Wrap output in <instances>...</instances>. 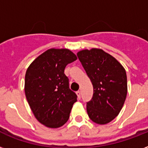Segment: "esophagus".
Returning a JSON list of instances; mask_svg holds the SVG:
<instances>
[{
	"label": "esophagus",
	"mask_w": 148,
	"mask_h": 148,
	"mask_svg": "<svg viewBox=\"0 0 148 148\" xmlns=\"http://www.w3.org/2000/svg\"><path fill=\"white\" fill-rule=\"evenodd\" d=\"M76 94H77V97H78L79 99L81 98V91H80V90H77V91L76 92Z\"/></svg>",
	"instance_id": "obj_1"
}]
</instances>
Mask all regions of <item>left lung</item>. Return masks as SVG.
<instances>
[{
	"mask_svg": "<svg viewBox=\"0 0 148 148\" xmlns=\"http://www.w3.org/2000/svg\"><path fill=\"white\" fill-rule=\"evenodd\" d=\"M77 55L94 88L92 99L87 103L88 116L96 124H108L119 114L126 99V71L102 49L81 50Z\"/></svg>",
	"mask_w": 148,
	"mask_h": 148,
	"instance_id": "left-lung-1",
	"label": "left lung"
}]
</instances>
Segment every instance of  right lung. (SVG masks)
I'll list each match as a JSON object with an SVG mask.
<instances>
[{"mask_svg":"<svg viewBox=\"0 0 148 148\" xmlns=\"http://www.w3.org/2000/svg\"><path fill=\"white\" fill-rule=\"evenodd\" d=\"M77 59L69 49L51 48L38 56L27 69V101L36 119L47 127H60L69 119L77 95L70 89L64 69Z\"/></svg>","mask_w":148,"mask_h":148,"instance_id":"right-lung-1","label":"right lung"}]
</instances>
